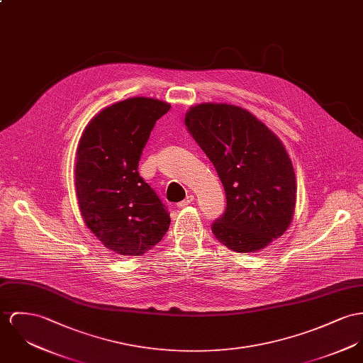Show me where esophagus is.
I'll return each mask as SVG.
<instances>
[{
	"label": "esophagus",
	"instance_id": "1",
	"mask_svg": "<svg viewBox=\"0 0 363 363\" xmlns=\"http://www.w3.org/2000/svg\"><path fill=\"white\" fill-rule=\"evenodd\" d=\"M194 199H195L194 196H188L185 200H182V201H179V203H178V207H186V206L192 204V203H194Z\"/></svg>",
	"mask_w": 363,
	"mask_h": 363
}]
</instances>
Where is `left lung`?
I'll use <instances>...</instances> for the list:
<instances>
[{
    "mask_svg": "<svg viewBox=\"0 0 363 363\" xmlns=\"http://www.w3.org/2000/svg\"><path fill=\"white\" fill-rule=\"evenodd\" d=\"M185 124L214 164L226 207L211 223L230 250L252 252L284 233L296 206V177L279 138L250 112L226 104H201Z\"/></svg>",
    "mask_w": 363,
    "mask_h": 363,
    "instance_id": "obj_1",
    "label": "left lung"
}]
</instances>
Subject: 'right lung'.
Wrapping results in <instances>:
<instances>
[{"label": "right lung", "instance_id": "add662e5", "mask_svg": "<svg viewBox=\"0 0 363 363\" xmlns=\"http://www.w3.org/2000/svg\"><path fill=\"white\" fill-rule=\"evenodd\" d=\"M166 102L130 98L96 114L77 149L76 192L84 221L111 250L140 255L166 235L169 213L138 172L140 155Z\"/></svg>", "mask_w": 363, "mask_h": 363}]
</instances>
